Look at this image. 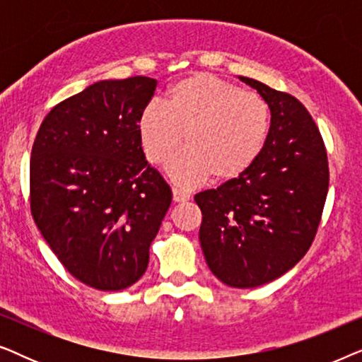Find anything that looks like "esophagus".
Segmentation results:
<instances>
[{
    "instance_id": "obj_1",
    "label": "esophagus",
    "mask_w": 362,
    "mask_h": 362,
    "mask_svg": "<svg viewBox=\"0 0 362 362\" xmlns=\"http://www.w3.org/2000/svg\"><path fill=\"white\" fill-rule=\"evenodd\" d=\"M173 197H175L176 202H185L191 197L189 191L181 189V187H173Z\"/></svg>"
}]
</instances>
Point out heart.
I'll list each match as a JSON object with an SVG mask.
<instances>
[{"label":"heart","instance_id":"obj_1","mask_svg":"<svg viewBox=\"0 0 362 362\" xmlns=\"http://www.w3.org/2000/svg\"><path fill=\"white\" fill-rule=\"evenodd\" d=\"M270 105L257 92L209 74H194L173 83L163 105L153 102L138 120L143 151L163 165L185 143L187 148L170 165L177 182L212 176L239 177L259 160L270 133Z\"/></svg>","mask_w":362,"mask_h":362}]
</instances>
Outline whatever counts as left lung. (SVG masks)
Wrapping results in <instances>:
<instances>
[{
  "instance_id": "left-lung-1",
  "label": "left lung",
  "mask_w": 362,
  "mask_h": 362,
  "mask_svg": "<svg viewBox=\"0 0 362 362\" xmlns=\"http://www.w3.org/2000/svg\"><path fill=\"white\" fill-rule=\"evenodd\" d=\"M270 105V133L244 175L194 196L199 240L222 284L254 288L279 279L313 244L328 194L325 141L303 103L249 77Z\"/></svg>"
}]
</instances>
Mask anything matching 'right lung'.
<instances>
[{"mask_svg": "<svg viewBox=\"0 0 362 362\" xmlns=\"http://www.w3.org/2000/svg\"><path fill=\"white\" fill-rule=\"evenodd\" d=\"M151 77L100 81L44 118L29 165L37 229L82 284L117 291L140 280L173 192L148 165L138 120Z\"/></svg>", "mask_w": 362, "mask_h": 362, "instance_id": "obj_1", "label": "right lung"}]
</instances>
